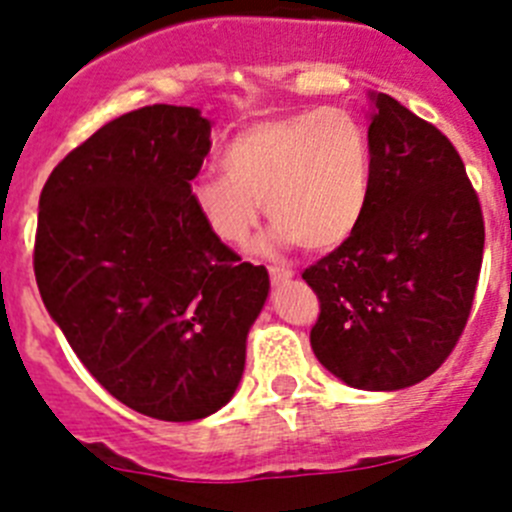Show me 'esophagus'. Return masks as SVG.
<instances>
[{
  "mask_svg": "<svg viewBox=\"0 0 512 512\" xmlns=\"http://www.w3.org/2000/svg\"><path fill=\"white\" fill-rule=\"evenodd\" d=\"M269 277H271V282L274 284H287L289 279L295 277V274H292V269H287V266H269Z\"/></svg>",
  "mask_w": 512,
  "mask_h": 512,
  "instance_id": "34e87169",
  "label": "esophagus"
}]
</instances>
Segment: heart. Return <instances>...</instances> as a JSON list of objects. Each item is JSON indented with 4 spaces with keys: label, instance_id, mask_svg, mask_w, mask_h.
I'll return each instance as SVG.
<instances>
[{
    "label": "heart",
    "instance_id": "1",
    "mask_svg": "<svg viewBox=\"0 0 512 512\" xmlns=\"http://www.w3.org/2000/svg\"><path fill=\"white\" fill-rule=\"evenodd\" d=\"M223 174H200L192 205L215 238L243 246L266 205L274 220L261 251L284 243L330 251L348 241L369 207L372 143L343 107L261 117L225 143Z\"/></svg>",
    "mask_w": 512,
    "mask_h": 512
}]
</instances>
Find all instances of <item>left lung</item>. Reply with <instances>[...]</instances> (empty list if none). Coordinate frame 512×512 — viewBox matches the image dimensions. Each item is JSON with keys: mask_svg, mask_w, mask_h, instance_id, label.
Wrapping results in <instances>:
<instances>
[{"mask_svg": "<svg viewBox=\"0 0 512 512\" xmlns=\"http://www.w3.org/2000/svg\"><path fill=\"white\" fill-rule=\"evenodd\" d=\"M372 194L364 220L305 269L320 300L310 346L356 390L431 377L454 351L477 292L485 220L451 140L390 94H369Z\"/></svg>", "mask_w": 512, "mask_h": 512, "instance_id": "left-lung-1", "label": "left lung"}]
</instances>
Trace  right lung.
Segmentation results:
<instances>
[{
    "label": "right lung",
    "instance_id": "add662e5",
    "mask_svg": "<svg viewBox=\"0 0 512 512\" xmlns=\"http://www.w3.org/2000/svg\"><path fill=\"white\" fill-rule=\"evenodd\" d=\"M210 128L194 107H140L74 148L40 192L45 310L104 390L171 423L233 397L269 297V271L215 238L189 197Z\"/></svg>",
    "mask_w": 512,
    "mask_h": 512
}]
</instances>
